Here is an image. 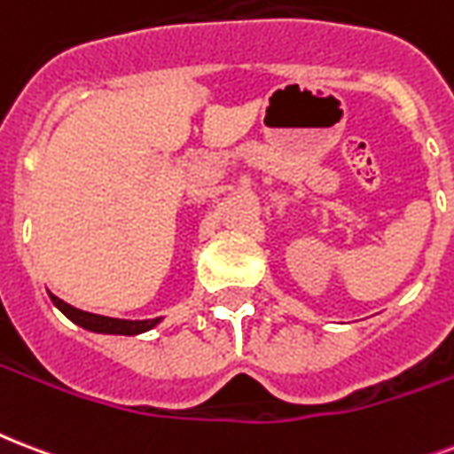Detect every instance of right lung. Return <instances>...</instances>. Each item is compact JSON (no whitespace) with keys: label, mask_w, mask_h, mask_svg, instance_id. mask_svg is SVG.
Instances as JSON below:
<instances>
[{"label":"right lung","mask_w":454,"mask_h":454,"mask_svg":"<svg viewBox=\"0 0 454 454\" xmlns=\"http://www.w3.org/2000/svg\"><path fill=\"white\" fill-rule=\"evenodd\" d=\"M51 302L57 304L59 309L64 311L68 319L78 324V326L95 331V333H116V335H137L150 331L159 324V319L147 321H126V319H112V317H99V314H90V311L75 309L71 304H66L64 300H59L57 295H50Z\"/></svg>","instance_id":"add662e5"}]
</instances>
